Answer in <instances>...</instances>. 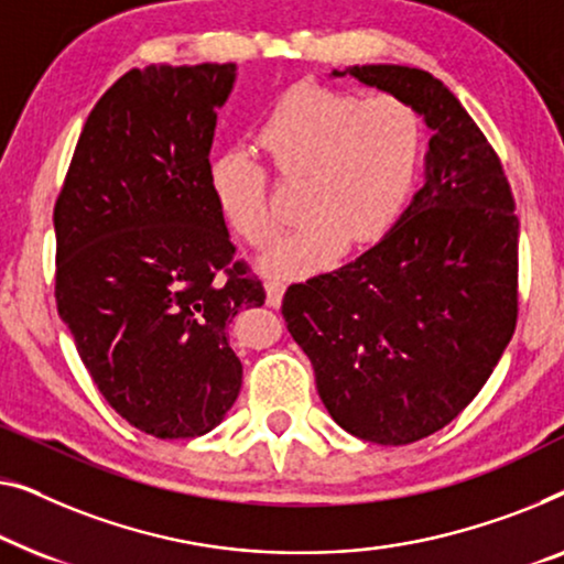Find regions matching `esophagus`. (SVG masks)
<instances>
[{
    "label": "esophagus",
    "instance_id": "1",
    "mask_svg": "<svg viewBox=\"0 0 564 564\" xmlns=\"http://www.w3.org/2000/svg\"><path fill=\"white\" fill-rule=\"evenodd\" d=\"M283 291H285V283L281 279H268L265 281V296H268V306H281V299H283Z\"/></svg>",
    "mask_w": 564,
    "mask_h": 564
}]
</instances>
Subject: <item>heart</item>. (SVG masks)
Segmentation results:
<instances>
[{"label": "heart", "mask_w": 564, "mask_h": 564, "mask_svg": "<svg viewBox=\"0 0 564 564\" xmlns=\"http://www.w3.org/2000/svg\"><path fill=\"white\" fill-rule=\"evenodd\" d=\"M273 171L301 181L304 225L265 252L268 273L322 268L345 245L362 248L383 237L401 217L419 161L422 124L406 101L296 86L258 130ZM209 188L221 217L250 245H265L281 217L268 199V171L242 150H227L209 165Z\"/></svg>", "instance_id": "obj_1"}]
</instances>
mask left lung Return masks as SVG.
<instances>
[{"mask_svg": "<svg viewBox=\"0 0 564 564\" xmlns=\"http://www.w3.org/2000/svg\"><path fill=\"white\" fill-rule=\"evenodd\" d=\"M345 74L424 117L426 184L360 258L289 285L281 312L332 419L395 447L447 426L511 343L519 217L501 158L440 78L388 63L332 70Z\"/></svg>", "mask_w": 564, "mask_h": 564, "instance_id": "1", "label": "left lung"}]
</instances>
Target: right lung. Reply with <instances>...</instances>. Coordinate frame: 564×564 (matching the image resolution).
Segmentation results:
<instances>
[{"label": "right lung", "mask_w": 564, "mask_h": 564, "mask_svg": "<svg viewBox=\"0 0 564 564\" xmlns=\"http://www.w3.org/2000/svg\"><path fill=\"white\" fill-rule=\"evenodd\" d=\"M235 63L127 70L91 109L53 209L55 304L99 393L158 440L202 437L240 393L229 347L265 289L209 188Z\"/></svg>", "instance_id": "obj_1"}]
</instances>
